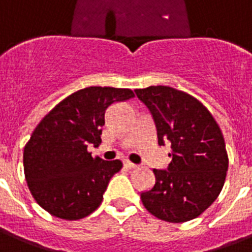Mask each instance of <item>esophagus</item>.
<instances>
[{"instance_id":"obj_1","label":"esophagus","mask_w":252,"mask_h":252,"mask_svg":"<svg viewBox=\"0 0 252 252\" xmlns=\"http://www.w3.org/2000/svg\"><path fill=\"white\" fill-rule=\"evenodd\" d=\"M124 167H126V168H129V169H133V168H137V164H134V163H132V161H129V160H126L124 161Z\"/></svg>"}]
</instances>
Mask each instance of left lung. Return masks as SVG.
<instances>
[{"label": "left lung", "instance_id": "8db88e82", "mask_svg": "<svg viewBox=\"0 0 252 252\" xmlns=\"http://www.w3.org/2000/svg\"><path fill=\"white\" fill-rule=\"evenodd\" d=\"M155 123L158 144L171 142L167 169L141 193L145 208L168 222L198 218L221 191L228 171L225 142L211 112L197 98L171 87L136 89Z\"/></svg>", "mask_w": 252, "mask_h": 252}]
</instances>
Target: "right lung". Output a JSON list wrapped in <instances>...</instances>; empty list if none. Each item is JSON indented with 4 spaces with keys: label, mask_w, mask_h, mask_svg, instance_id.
<instances>
[{
    "label": "right lung",
    "mask_w": 252,
    "mask_h": 252,
    "mask_svg": "<svg viewBox=\"0 0 252 252\" xmlns=\"http://www.w3.org/2000/svg\"><path fill=\"white\" fill-rule=\"evenodd\" d=\"M133 97L130 89L85 88L41 120L24 147L23 164L31 193L45 211L79 220L99 207L110 179L123 164L93 158L88 145L101 144L106 110Z\"/></svg>",
    "instance_id": "right-lung-1"
}]
</instances>
